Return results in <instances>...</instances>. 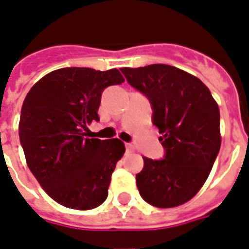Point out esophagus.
<instances>
[{
	"mask_svg": "<svg viewBox=\"0 0 249 249\" xmlns=\"http://www.w3.org/2000/svg\"><path fill=\"white\" fill-rule=\"evenodd\" d=\"M126 151H128V152H134V147L131 144H126Z\"/></svg>",
	"mask_w": 249,
	"mask_h": 249,
	"instance_id": "obj_1",
	"label": "esophagus"
}]
</instances>
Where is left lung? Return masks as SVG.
Returning <instances> with one entry per match:
<instances>
[{
    "mask_svg": "<svg viewBox=\"0 0 249 249\" xmlns=\"http://www.w3.org/2000/svg\"><path fill=\"white\" fill-rule=\"evenodd\" d=\"M121 71L152 105V123L166 149L163 160L143 157V170L135 177L139 193L160 209L183 205L203 187L220 151L219 106L197 76L175 66L153 64Z\"/></svg>",
    "mask_w": 249,
    "mask_h": 249,
    "instance_id": "left-lung-1",
    "label": "left lung"
}]
</instances>
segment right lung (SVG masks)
Returning a JSON list of instances; mask_svg holds the SVG:
<instances>
[{"mask_svg": "<svg viewBox=\"0 0 249 249\" xmlns=\"http://www.w3.org/2000/svg\"><path fill=\"white\" fill-rule=\"evenodd\" d=\"M118 69L64 68L48 72L26 94L19 123L26 165L60 205L92 210L106 201L111 175L125 153L120 139L89 138L106 87L121 84Z\"/></svg>", "mask_w": 249, "mask_h": 249, "instance_id": "add662e5", "label": "right lung"}]
</instances>
